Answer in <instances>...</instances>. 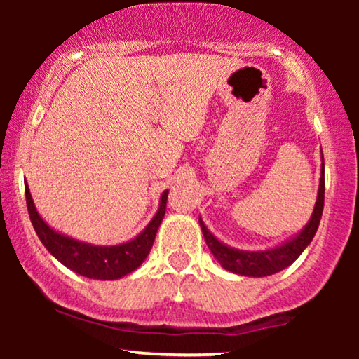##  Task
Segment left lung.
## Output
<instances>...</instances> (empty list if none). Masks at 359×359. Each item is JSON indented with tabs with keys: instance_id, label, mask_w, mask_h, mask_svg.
Segmentation results:
<instances>
[{
	"instance_id": "left-lung-1",
	"label": "left lung",
	"mask_w": 359,
	"mask_h": 359,
	"mask_svg": "<svg viewBox=\"0 0 359 359\" xmlns=\"http://www.w3.org/2000/svg\"><path fill=\"white\" fill-rule=\"evenodd\" d=\"M323 198H325V165H323L322 155V168H320V183H318V193L313 212L311 220L306 224V227L299 233L294 235L286 242L274 248L258 250V252H248V250H238L229 247L224 242H220L217 237H214L212 232L205 227L203 219L199 217V225L203 230L204 240L208 243L210 253L217 259L220 266L227 271L235 274H242V276L252 278H263L271 276L274 273L283 271L289 264H292L296 259L301 257V253L307 248V245L312 242L313 235H316L318 224L322 219L323 210Z\"/></svg>"
}]
</instances>
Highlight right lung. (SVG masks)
<instances>
[{"label": "right lung", "mask_w": 359, "mask_h": 359, "mask_svg": "<svg viewBox=\"0 0 359 359\" xmlns=\"http://www.w3.org/2000/svg\"><path fill=\"white\" fill-rule=\"evenodd\" d=\"M166 199L168 189L161 193L160 205L154 219L147 224V227L129 242L119 245H91L81 240L72 238L52 229L37 212L36 204L26 183V203L31 222L52 257H55L68 269L90 279H102V281H114L126 274H129L140 266L154 247L155 235L158 232L161 220L165 217Z\"/></svg>", "instance_id": "add662e5"}]
</instances>
